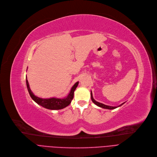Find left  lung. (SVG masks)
<instances>
[{
  "instance_id": "obj_1",
  "label": "left lung",
  "mask_w": 157,
  "mask_h": 157,
  "mask_svg": "<svg viewBox=\"0 0 157 157\" xmlns=\"http://www.w3.org/2000/svg\"><path fill=\"white\" fill-rule=\"evenodd\" d=\"M91 100H92V101L95 104V105H96L97 106H98V107H101V108H103V109H109V110H112V109H116V108H117V107H119L121 106L122 105H123V104L124 103H123L122 104H121L120 105L117 106V107H113V106H109V105H105V104H103V103H100V102H98V101H96L93 98V94H92V91H91Z\"/></svg>"
}]
</instances>
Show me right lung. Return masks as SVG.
<instances>
[{
  "mask_svg": "<svg viewBox=\"0 0 157 157\" xmlns=\"http://www.w3.org/2000/svg\"><path fill=\"white\" fill-rule=\"evenodd\" d=\"M26 84H27V87L30 96H31L32 99L36 103H38V105L42 106L44 108H46L50 110H59V109H62L66 107L71 103L73 98L74 91L76 89L77 87L78 86V82H77L73 86L70 93L68 94V96L64 98H55V97H53V98H39V97L35 96L34 93L32 92L31 88L29 87V82L27 79V77H26Z\"/></svg>",
  "mask_w": 157,
  "mask_h": 157,
  "instance_id": "right-lung-1",
  "label": "right lung"
}]
</instances>
